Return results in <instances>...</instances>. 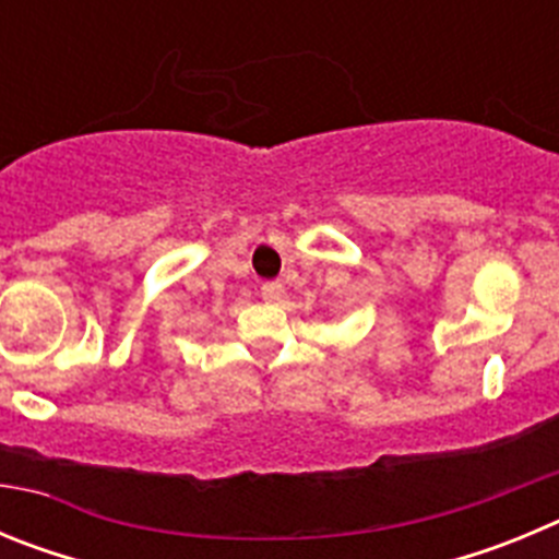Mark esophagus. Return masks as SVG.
<instances>
[{
	"label": "esophagus",
	"instance_id": "34e87169",
	"mask_svg": "<svg viewBox=\"0 0 559 559\" xmlns=\"http://www.w3.org/2000/svg\"><path fill=\"white\" fill-rule=\"evenodd\" d=\"M260 294H263L265 302H280V299H283V294H285V288H283V283H280V280H269V283L260 285Z\"/></svg>",
	"mask_w": 559,
	"mask_h": 559
}]
</instances>
